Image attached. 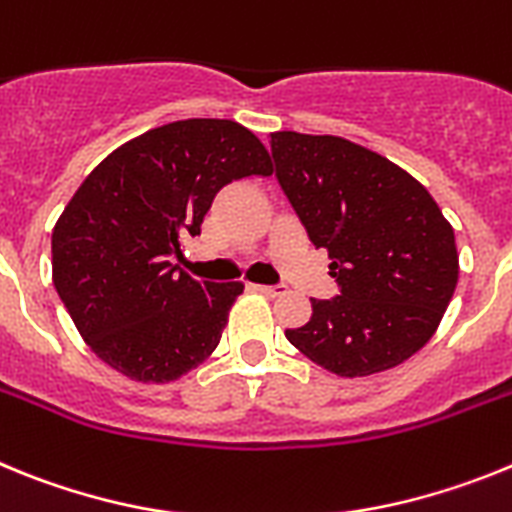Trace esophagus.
<instances>
[{
  "label": "esophagus",
  "mask_w": 512,
  "mask_h": 512,
  "mask_svg": "<svg viewBox=\"0 0 512 512\" xmlns=\"http://www.w3.org/2000/svg\"><path fill=\"white\" fill-rule=\"evenodd\" d=\"M257 291L265 293V296H270V299H275V296H283L288 288L283 286V283H275V286H257Z\"/></svg>",
  "instance_id": "obj_1"
}]
</instances>
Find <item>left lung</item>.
Returning a JSON list of instances; mask_svg holds the SVG:
<instances>
[{"mask_svg": "<svg viewBox=\"0 0 512 512\" xmlns=\"http://www.w3.org/2000/svg\"><path fill=\"white\" fill-rule=\"evenodd\" d=\"M275 180L314 247L330 255L337 296L311 299L286 330L337 376H371L415 355L459 281L453 229L433 195L376 151L340 136L270 133Z\"/></svg>", "mask_w": 512, "mask_h": 512, "instance_id": "1", "label": "left lung"}]
</instances>
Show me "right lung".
Masks as SVG:
<instances>
[{"label": "right lung", "instance_id": "1", "mask_svg": "<svg viewBox=\"0 0 512 512\" xmlns=\"http://www.w3.org/2000/svg\"><path fill=\"white\" fill-rule=\"evenodd\" d=\"M270 172L255 133L190 118L151 128L87 175L53 229V286L100 361L167 384L216 350L242 283L195 281L172 257L201 234L221 188Z\"/></svg>", "mask_w": 512, "mask_h": 512}]
</instances>
